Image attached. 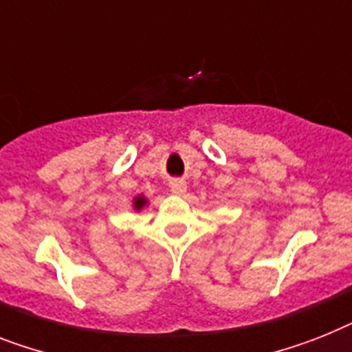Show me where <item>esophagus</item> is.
I'll return each mask as SVG.
<instances>
[{
  "label": "esophagus",
  "instance_id": "34e87169",
  "mask_svg": "<svg viewBox=\"0 0 352 352\" xmlns=\"http://www.w3.org/2000/svg\"><path fill=\"white\" fill-rule=\"evenodd\" d=\"M169 187L174 194H179V196H182V194H185V190H187V183L183 182V179L176 178V179H170Z\"/></svg>",
  "mask_w": 352,
  "mask_h": 352
}]
</instances>
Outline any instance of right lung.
<instances>
[{"instance_id": "right-lung-1", "label": "right lung", "mask_w": 352, "mask_h": 352, "mask_svg": "<svg viewBox=\"0 0 352 352\" xmlns=\"http://www.w3.org/2000/svg\"><path fill=\"white\" fill-rule=\"evenodd\" d=\"M145 205H147V199H145L144 196H136L135 199H133V207H135V210H142Z\"/></svg>"}]
</instances>
